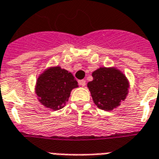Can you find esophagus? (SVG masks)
<instances>
[{
    "label": "esophagus",
    "instance_id": "1",
    "mask_svg": "<svg viewBox=\"0 0 159 159\" xmlns=\"http://www.w3.org/2000/svg\"><path fill=\"white\" fill-rule=\"evenodd\" d=\"M78 83H79V85H81L82 87H84L86 85V81H85V80H80L79 82H78Z\"/></svg>",
    "mask_w": 159,
    "mask_h": 159
}]
</instances>
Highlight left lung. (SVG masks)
<instances>
[{"mask_svg":"<svg viewBox=\"0 0 159 159\" xmlns=\"http://www.w3.org/2000/svg\"><path fill=\"white\" fill-rule=\"evenodd\" d=\"M93 79L88 83L94 104L100 109L111 111L124 100L128 94L129 82L116 68L100 67L92 74Z\"/></svg>","mask_w":159,"mask_h":159,"instance_id":"8db88e82","label":"left lung"}]
</instances>
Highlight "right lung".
<instances>
[{
  "label": "right lung",
  "instance_id": "right-lung-1",
  "mask_svg": "<svg viewBox=\"0 0 159 159\" xmlns=\"http://www.w3.org/2000/svg\"><path fill=\"white\" fill-rule=\"evenodd\" d=\"M77 87L71 73L56 66L46 70L38 77L36 93L43 106L56 111L64 107L71 90Z\"/></svg>",
  "mask_w": 159,
  "mask_h": 159
}]
</instances>
